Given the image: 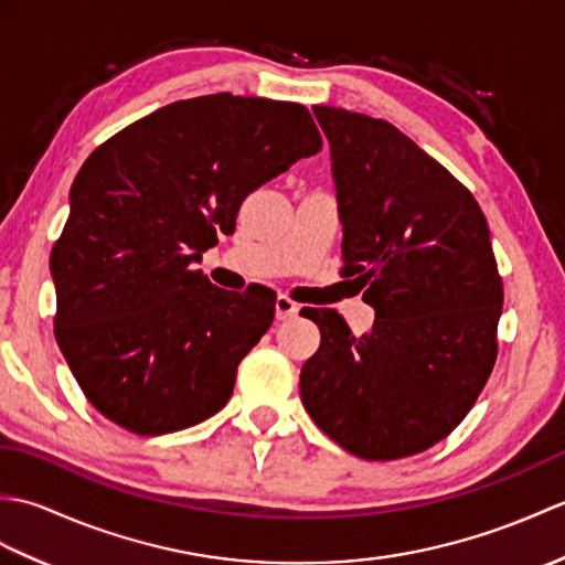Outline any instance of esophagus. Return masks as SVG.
Masks as SVG:
<instances>
[{"label": "esophagus", "instance_id": "1", "mask_svg": "<svg viewBox=\"0 0 565 565\" xmlns=\"http://www.w3.org/2000/svg\"><path fill=\"white\" fill-rule=\"evenodd\" d=\"M274 310H276V320H289V318H294L298 313V303L291 301L289 296L279 294V296H276Z\"/></svg>", "mask_w": 565, "mask_h": 565}]
</instances>
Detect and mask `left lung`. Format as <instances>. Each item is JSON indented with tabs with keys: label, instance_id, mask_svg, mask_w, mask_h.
<instances>
[{
	"label": "left lung",
	"instance_id": "8db88e82",
	"mask_svg": "<svg viewBox=\"0 0 565 565\" xmlns=\"http://www.w3.org/2000/svg\"><path fill=\"white\" fill-rule=\"evenodd\" d=\"M313 114L332 152L340 274L376 320L356 338L338 310H301L320 330L301 401L359 459H405L451 435L495 366L502 279L490 231L471 191L388 121Z\"/></svg>",
	"mask_w": 565,
	"mask_h": 565
}]
</instances>
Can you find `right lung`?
<instances>
[{
	"label": "right lung",
	"mask_w": 565,
	"mask_h": 565,
	"mask_svg": "<svg viewBox=\"0 0 565 565\" xmlns=\"http://www.w3.org/2000/svg\"><path fill=\"white\" fill-rule=\"evenodd\" d=\"M320 148L303 104L223 92L162 106L84 160L51 252L53 326L106 419L154 437L231 401L276 296H233L191 262L235 231L247 194Z\"/></svg>",
	"instance_id": "add662e5"
}]
</instances>
